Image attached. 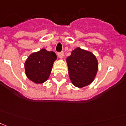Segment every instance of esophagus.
<instances>
[{
  "mask_svg": "<svg viewBox=\"0 0 126 126\" xmlns=\"http://www.w3.org/2000/svg\"><path fill=\"white\" fill-rule=\"evenodd\" d=\"M57 55H58V57H60V58H63L64 57V53H63V51H62V52H59V53H57Z\"/></svg>",
  "mask_w": 126,
  "mask_h": 126,
  "instance_id": "obj_1",
  "label": "esophagus"
}]
</instances>
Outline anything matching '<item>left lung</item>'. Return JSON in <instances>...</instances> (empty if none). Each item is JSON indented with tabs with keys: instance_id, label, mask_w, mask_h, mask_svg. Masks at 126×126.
I'll use <instances>...</instances> for the list:
<instances>
[{
	"instance_id": "obj_1",
	"label": "left lung",
	"mask_w": 126,
	"mask_h": 126,
	"mask_svg": "<svg viewBox=\"0 0 126 126\" xmlns=\"http://www.w3.org/2000/svg\"><path fill=\"white\" fill-rule=\"evenodd\" d=\"M70 79L73 85L82 88L92 82L98 71V62L92 53L77 48L66 58Z\"/></svg>"
}]
</instances>
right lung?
Returning a JSON list of instances; mask_svg holds the SVG:
<instances>
[{
  "instance_id": "obj_1",
  "label": "right lung",
  "mask_w": 126,
  "mask_h": 126,
  "mask_svg": "<svg viewBox=\"0 0 126 126\" xmlns=\"http://www.w3.org/2000/svg\"><path fill=\"white\" fill-rule=\"evenodd\" d=\"M57 56L53 51L43 48L30 55L25 63L27 77L35 83H43L48 78Z\"/></svg>"
}]
</instances>
